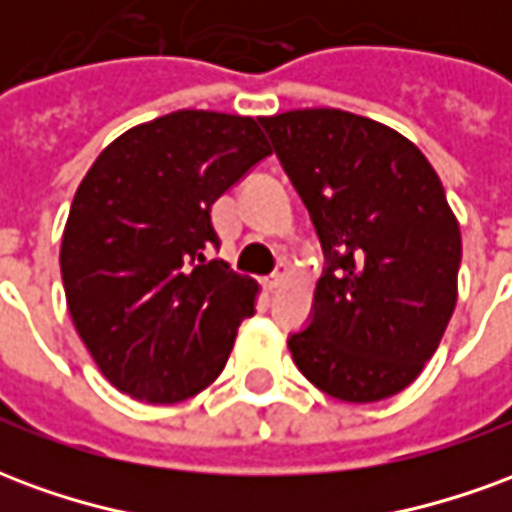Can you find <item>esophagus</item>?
I'll return each instance as SVG.
<instances>
[{"label": "esophagus", "instance_id": "obj_1", "mask_svg": "<svg viewBox=\"0 0 512 512\" xmlns=\"http://www.w3.org/2000/svg\"><path fill=\"white\" fill-rule=\"evenodd\" d=\"M285 277H288V268H279V271H274L271 277L263 279V285H266V290H277L282 282H285Z\"/></svg>", "mask_w": 512, "mask_h": 512}]
</instances>
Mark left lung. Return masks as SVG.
Here are the masks:
<instances>
[{
    "instance_id": "1",
    "label": "left lung",
    "mask_w": 512,
    "mask_h": 512,
    "mask_svg": "<svg viewBox=\"0 0 512 512\" xmlns=\"http://www.w3.org/2000/svg\"><path fill=\"white\" fill-rule=\"evenodd\" d=\"M321 238L312 321L288 348L345 403L403 392L436 354L458 301L461 227L414 142L343 109L260 117Z\"/></svg>"
}]
</instances>
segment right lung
<instances>
[{"label":"right lung","instance_id":"add662e5","mask_svg":"<svg viewBox=\"0 0 512 512\" xmlns=\"http://www.w3.org/2000/svg\"><path fill=\"white\" fill-rule=\"evenodd\" d=\"M260 120L180 109L117 136L76 189L60 249L73 326L106 381L145 403L213 384L257 282L205 252L211 205L271 156Z\"/></svg>","mask_w":512,"mask_h":512}]
</instances>
